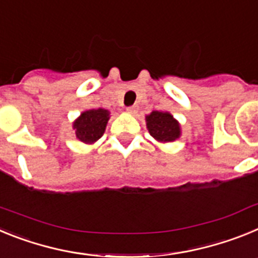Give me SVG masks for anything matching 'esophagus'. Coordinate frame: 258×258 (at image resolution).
<instances>
[{
  "instance_id": "34e87169",
  "label": "esophagus",
  "mask_w": 258,
  "mask_h": 258,
  "mask_svg": "<svg viewBox=\"0 0 258 258\" xmlns=\"http://www.w3.org/2000/svg\"><path fill=\"white\" fill-rule=\"evenodd\" d=\"M126 111L129 113H136L137 112V106H131V107H127Z\"/></svg>"
}]
</instances>
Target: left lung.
Returning <instances> with one entry per match:
<instances>
[{
	"instance_id": "obj_1",
	"label": "left lung",
	"mask_w": 258,
	"mask_h": 258,
	"mask_svg": "<svg viewBox=\"0 0 258 258\" xmlns=\"http://www.w3.org/2000/svg\"><path fill=\"white\" fill-rule=\"evenodd\" d=\"M146 124L150 134L157 142H173L181 136L179 122L169 112L152 111L146 116Z\"/></svg>"
}]
</instances>
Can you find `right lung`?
<instances>
[{
  "label": "right lung",
  "instance_id": "add662e5",
  "mask_svg": "<svg viewBox=\"0 0 258 258\" xmlns=\"http://www.w3.org/2000/svg\"><path fill=\"white\" fill-rule=\"evenodd\" d=\"M108 118L109 112L103 108L88 109L83 112L74 122L76 138L89 145L97 142L106 131Z\"/></svg>",
  "mask_w": 258,
  "mask_h": 258
}]
</instances>
